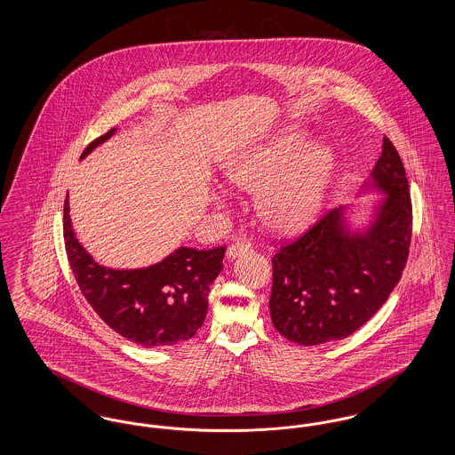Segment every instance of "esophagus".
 I'll use <instances>...</instances> for the list:
<instances>
[{"label": "esophagus", "mask_w": 455, "mask_h": 455, "mask_svg": "<svg viewBox=\"0 0 455 455\" xmlns=\"http://www.w3.org/2000/svg\"><path fill=\"white\" fill-rule=\"evenodd\" d=\"M249 251H251V243L245 242V240H238L235 243L228 245V249H227V258H228V259H235L237 256H242V254H245V252H249Z\"/></svg>", "instance_id": "obj_1"}]
</instances>
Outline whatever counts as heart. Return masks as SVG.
Here are the masks:
<instances>
[{
	"mask_svg": "<svg viewBox=\"0 0 455 455\" xmlns=\"http://www.w3.org/2000/svg\"><path fill=\"white\" fill-rule=\"evenodd\" d=\"M302 147V134L290 131L225 165V175L234 184L259 189L260 218L278 232L300 230L324 204L334 169L332 153L325 147H310L295 161Z\"/></svg>",
	"mask_w": 455,
	"mask_h": 455,
	"instance_id": "heart-1",
	"label": "heart"
}]
</instances>
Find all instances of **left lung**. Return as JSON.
<instances>
[{"label": "left lung", "instance_id": "obj_1", "mask_svg": "<svg viewBox=\"0 0 455 455\" xmlns=\"http://www.w3.org/2000/svg\"><path fill=\"white\" fill-rule=\"evenodd\" d=\"M370 177L367 188L387 197L367 228L351 232L345 208H338L273 256L271 321L293 343L345 339L375 315L401 280L411 243V196L389 138Z\"/></svg>", "mask_w": 455, "mask_h": 455}]
</instances>
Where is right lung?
Listing matches in <instances>:
<instances>
[{
	"label": "right lung",
	"instance_id": "1",
	"mask_svg": "<svg viewBox=\"0 0 455 455\" xmlns=\"http://www.w3.org/2000/svg\"><path fill=\"white\" fill-rule=\"evenodd\" d=\"M114 132L93 140L82 158ZM63 234L68 260L84 297L123 338L141 347H173L191 339L204 323L210 284L223 267L225 247H179L148 267L110 269L97 264L75 237L68 197Z\"/></svg>",
	"mask_w": 455,
	"mask_h": 455
}]
</instances>
